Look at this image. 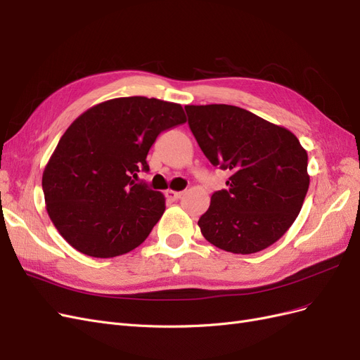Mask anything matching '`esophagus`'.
<instances>
[{
  "label": "esophagus",
  "mask_w": 360,
  "mask_h": 360,
  "mask_svg": "<svg viewBox=\"0 0 360 360\" xmlns=\"http://www.w3.org/2000/svg\"><path fill=\"white\" fill-rule=\"evenodd\" d=\"M165 195H167V198H169V200H172V201H176V200L181 198L183 192H177V191H167V192H165Z\"/></svg>",
  "instance_id": "34e87169"
}]
</instances>
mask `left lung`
<instances>
[{
	"label": "left lung",
	"instance_id": "left-lung-1",
	"mask_svg": "<svg viewBox=\"0 0 360 360\" xmlns=\"http://www.w3.org/2000/svg\"><path fill=\"white\" fill-rule=\"evenodd\" d=\"M212 165L231 171L198 221L216 248L254 254L274 245L296 221L309 188L308 155L288 129L233 105L184 106Z\"/></svg>",
	"mask_w": 360,
	"mask_h": 360
}]
</instances>
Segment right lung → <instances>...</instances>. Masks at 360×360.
Returning <instances> with one entry per match:
<instances>
[{
	"mask_svg": "<svg viewBox=\"0 0 360 360\" xmlns=\"http://www.w3.org/2000/svg\"><path fill=\"white\" fill-rule=\"evenodd\" d=\"M186 123L179 103L143 96L90 108L69 126L43 171L52 224L70 246L112 258L143 243L165 212V198L146 183L156 138Z\"/></svg>",
	"mask_w": 360,
	"mask_h": 360,
	"instance_id": "add662e5",
	"label": "right lung"
}]
</instances>
